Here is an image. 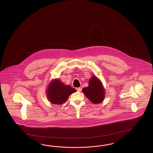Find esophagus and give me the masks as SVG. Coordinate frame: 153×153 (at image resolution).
Here are the masks:
<instances>
[{
	"mask_svg": "<svg viewBox=\"0 0 153 153\" xmlns=\"http://www.w3.org/2000/svg\"><path fill=\"white\" fill-rule=\"evenodd\" d=\"M76 90H77V91L81 92L82 91V88H76Z\"/></svg>",
	"mask_w": 153,
	"mask_h": 153,
	"instance_id": "esophagus-1",
	"label": "esophagus"
}]
</instances>
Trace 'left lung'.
Here are the masks:
<instances>
[{
	"mask_svg": "<svg viewBox=\"0 0 153 153\" xmlns=\"http://www.w3.org/2000/svg\"><path fill=\"white\" fill-rule=\"evenodd\" d=\"M84 94L94 104H99L103 102L105 90L102 81L95 76L89 79L88 86L82 89Z\"/></svg>",
	"mask_w": 153,
	"mask_h": 153,
	"instance_id": "obj_1",
	"label": "left lung"
}]
</instances>
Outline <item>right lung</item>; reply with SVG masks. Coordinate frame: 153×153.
<instances>
[{
  "instance_id": "1",
  "label": "right lung",
  "mask_w": 153,
  "mask_h": 153,
  "mask_svg": "<svg viewBox=\"0 0 153 153\" xmlns=\"http://www.w3.org/2000/svg\"><path fill=\"white\" fill-rule=\"evenodd\" d=\"M76 91L70 85H65L59 79H52L46 91V97L53 104L59 105L66 102L71 94Z\"/></svg>"
}]
</instances>
